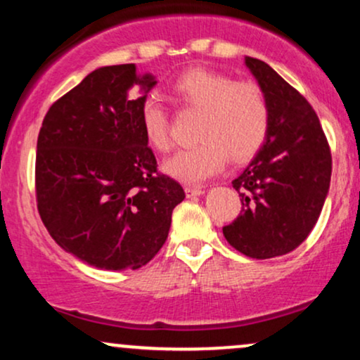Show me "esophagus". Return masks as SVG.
Segmentation results:
<instances>
[{"label":"esophagus","instance_id":"esophagus-1","mask_svg":"<svg viewBox=\"0 0 360 360\" xmlns=\"http://www.w3.org/2000/svg\"><path fill=\"white\" fill-rule=\"evenodd\" d=\"M186 196L193 198V196H200V194L205 193L203 186H186Z\"/></svg>","mask_w":360,"mask_h":360}]
</instances>
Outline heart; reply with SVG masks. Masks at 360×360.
Returning <instances> with one entry per match:
<instances>
[{
    "label": "heart",
    "mask_w": 360,
    "mask_h": 360,
    "mask_svg": "<svg viewBox=\"0 0 360 360\" xmlns=\"http://www.w3.org/2000/svg\"><path fill=\"white\" fill-rule=\"evenodd\" d=\"M172 100L183 110L200 111L198 143L176 152L164 171L183 183H200L230 162L242 164L259 154L271 128V106L254 81H233L210 69H189L171 86ZM139 125L147 143L159 152L171 148L169 117L154 98L140 103Z\"/></svg>",
    "instance_id": "heart-1"
}]
</instances>
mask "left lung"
<instances>
[{"label": "left lung", "mask_w": 360, "mask_h": 360, "mask_svg": "<svg viewBox=\"0 0 360 360\" xmlns=\"http://www.w3.org/2000/svg\"><path fill=\"white\" fill-rule=\"evenodd\" d=\"M245 65L269 100L271 128L232 183L242 210L223 235L247 257L271 259L300 247L315 226L328 194L332 154L307 98L266 62L245 57Z\"/></svg>", "instance_id": "1"}]
</instances>
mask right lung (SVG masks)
I'll return each mask as SVG.
<instances>
[{
    "label": "right lung",
    "mask_w": 360,
    "mask_h": 360,
    "mask_svg": "<svg viewBox=\"0 0 360 360\" xmlns=\"http://www.w3.org/2000/svg\"><path fill=\"white\" fill-rule=\"evenodd\" d=\"M154 84L135 64L96 69L53 103L39 131L40 218L62 249L98 269L146 266L186 196L183 186L157 171L139 125L140 103Z\"/></svg>",
    "instance_id": "obj_1"
}]
</instances>
